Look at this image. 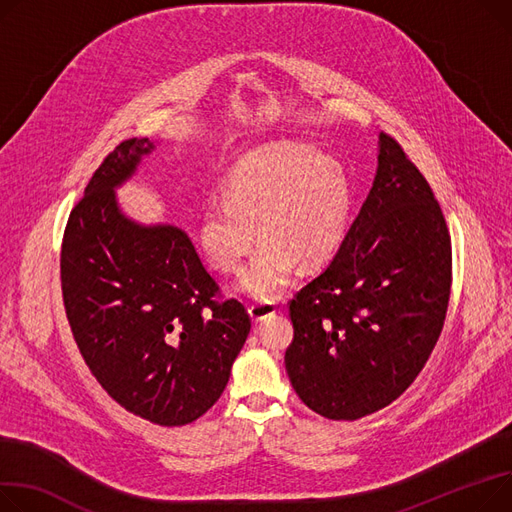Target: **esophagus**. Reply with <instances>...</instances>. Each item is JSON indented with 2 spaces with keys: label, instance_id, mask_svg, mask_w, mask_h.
Here are the masks:
<instances>
[{
  "label": "esophagus",
  "instance_id": "1",
  "mask_svg": "<svg viewBox=\"0 0 512 512\" xmlns=\"http://www.w3.org/2000/svg\"><path fill=\"white\" fill-rule=\"evenodd\" d=\"M278 313V306L274 302H253L249 306V315L253 321H263L265 317Z\"/></svg>",
  "mask_w": 512,
  "mask_h": 512
}]
</instances>
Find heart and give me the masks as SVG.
Masks as SVG:
<instances>
[{
  "instance_id": "heart-1",
  "label": "heart",
  "mask_w": 512,
  "mask_h": 512,
  "mask_svg": "<svg viewBox=\"0 0 512 512\" xmlns=\"http://www.w3.org/2000/svg\"><path fill=\"white\" fill-rule=\"evenodd\" d=\"M352 212L344 166L306 144H282L247 154L224 185V201L201 214L199 243L208 261L234 274L255 245L238 288L257 300H274L288 284L294 261L313 267L342 245Z\"/></svg>"
}]
</instances>
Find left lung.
Returning a JSON list of instances; mask_svg holds the SVG:
<instances>
[{"instance_id": "8db88e82", "label": "left lung", "mask_w": 512, "mask_h": 512, "mask_svg": "<svg viewBox=\"0 0 512 512\" xmlns=\"http://www.w3.org/2000/svg\"><path fill=\"white\" fill-rule=\"evenodd\" d=\"M451 234L403 148L379 135V168L333 261L290 304L284 362L298 397L329 420L383 410L410 387L445 325Z\"/></svg>"}]
</instances>
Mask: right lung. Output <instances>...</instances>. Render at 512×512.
Wrapping results in <instances>:
<instances>
[{
	"mask_svg": "<svg viewBox=\"0 0 512 512\" xmlns=\"http://www.w3.org/2000/svg\"><path fill=\"white\" fill-rule=\"evenodd\" d=\"M154 144L121 142L96 168L61 243L65 315L90 372L127 412L185 426L226 389L251 331L236 298L203 267L189 236L129 220L115 189Z\"/></svg>",
	"mask_w": 512,
	"mask_h": 512,
	"instance_id": "right-lung-1",
	"label": "right lung"
}]
</instances>
